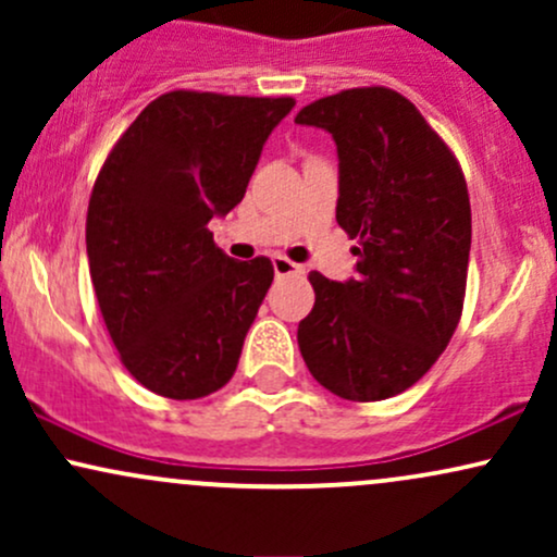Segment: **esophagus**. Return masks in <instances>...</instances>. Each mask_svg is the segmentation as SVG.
I'll return each mask as SVG.
<instances>
[{"label": "esophagus", "instance_id": "obj_1", "mask_svg": "<svg viewBox=\"0 0 557 557\" xmlns=\"http://www.w3.org/2000/svg\"><path fill=\"white\" fill-rule=\"evenodd\" d=\"M272 267H274V274H277V277H285V274H304V267L293 264L290 259L283 257V253H274Z\"/></svg>", "mask_w": 557, "mask_h": 557}]
</instances>
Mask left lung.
I'll return each mask as SVG.
<instances>
[{"mask_svg": "<svg viewBox=\"0 0 557 557\" xmlns=\"http://www.w3.org/2000/svg\"><path fill=\"white\" fill-rule=\"evenodd\" d=\"M296 123L335 138V216L359 243L356 280L309 274L317 300L298 324L300 356L345 400L393 398L430 372L461 319L471 251L463 170L417 107L385 86L324 96Z\"/></svg>", "mask_w": 557, "mask_h": 557, "instance_id": "8db88e82", "label": "left lung"}]
</instances>
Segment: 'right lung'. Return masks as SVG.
<instances>
[{"label": "right lung", "instance_id": "add662e5", "mask_svg": "<svg viewBox=\"0 0 557 557\" xmlns=\"http://www.w3.org/2000/svg\"><path fill=\"white\" fill-rule=\"evenodd\" d=\"M293 107L290 96L162 94L96 175L86 214L96 300L120 361L151 393L196 400L235 374L274 267L230 259L207 225L238 207Z\"/></svg>", "mask_w": 557, "mask_h": 557}]
</instances>
